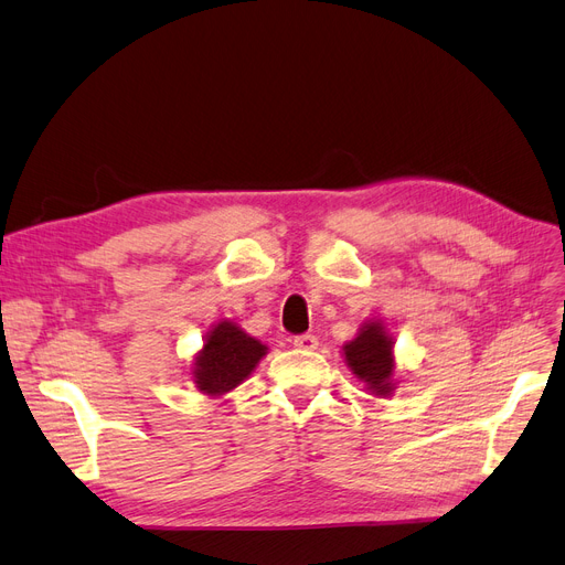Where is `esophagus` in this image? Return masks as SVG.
Segmentation results:
<instances>
[{
    "label": "esophagus",
    "instance_id": "obj_1",
    "mask_svg": "<svg viewBox=\"0 0 565 565\" xmlns=\"http://www.w3.org/2000/svg\"><path fill=\"white\" fill-rule=\"evenodd\" d=\"M291 344H294L296 349H301V351H315V349L319 347V340H317L315 335H296V338L291 340Z\"/></svg>",
    "mask_w": 565,
    "mask_h": 565
}]
</instances>
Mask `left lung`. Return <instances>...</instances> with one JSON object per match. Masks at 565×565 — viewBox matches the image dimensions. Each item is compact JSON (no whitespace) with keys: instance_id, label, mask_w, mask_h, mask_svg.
<instances>
[{"instance_id":"1","label":"left lung","mask_w":565,"mask_h":565,"mask_svg":"<svg viewBox=\"0 0 565 565\" xmlns=\"http://www.w3.org/2000/svg\"><path fill=\"white\" fill-rule=\"evenodd\" d=\"M392 338L376 319L364 321L358 335L342 347L349 370L376 396H390L394 390Z\"/></svg>"}]
</instances>
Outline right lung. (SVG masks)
I'll return each mask as SVG.
<instances>
[{
    "label": "right lung",
    "mask_w": 565,
    "mask_h": 565,
    "mask_svg": "<svg viewBox=\"0 0 565 565\" xmlns=\"http://www.w3.org/2000/svg\"><path fill=\"white\" fill-rule=\"evenodd\" d=\"M267 347L246 335L235 321H218L205 338L203 351L193 358V383L203 394L221 396L244 383Z\"/></svg>",
    "instance_id": "right-lung-1"
}]
</instances>
